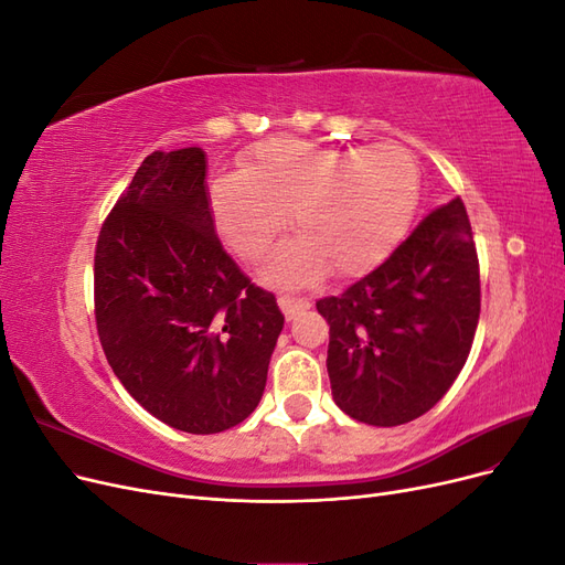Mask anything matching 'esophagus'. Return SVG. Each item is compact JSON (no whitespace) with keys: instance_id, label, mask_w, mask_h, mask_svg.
I'll return each mask as SVG.
<instances>
[{"instance_id":"obj_1","label":"esophagus","mask_w":565,"mask_h":565,"mask_svg":"<svg viewBox=\"0 0 565 565\" xmlns=\"http://www.w3.org/2000/svg\"><path fill=\"white\" fill-rule=\"evenodd\" d=\"M278 306H280V311L285 313V318H287V320H292V318H297L301 311L309 309L311 301H309V299H303V297L280 295V297H278Z\"/></svg>"}]
</instances>
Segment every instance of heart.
<instances>
[{
  "label": "heart",
  "mask_w": 565,
  "mask_h": 565,
  "mask_svg": "<svg viewBox=\"0 0 565 565\" xmlns=\"http://www.w3.org/2000/svg\"><path fill=\"white\" fill-rule=\"evenodd\" d=\"M417 158L401 143L330 148L299 139L256 146L241 177L212 183V214L226 245L254 264L292 221L299 243L273 259L278 282H309L324 270L355 278L401 243L419 202Z\"/></svg>",
  "instance_id": "b5f03b06"
}]
</instances>
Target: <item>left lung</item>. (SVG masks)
<instances>
[{"label": "left lung", "instance_id": "8db88e82", "mask_svg": "<svg viewBox=\"0 0 565 565\" xmlns=\"http://www.w3.org/2000/svg\"><path fill=\"white\" fill-rule=\"evenodd\" d=\"M316 309L330 324L332 396L349 417L398 426L429 413L465 367L481 313L465 202L426 214L384 264Z\"/></svg>", "mask_w": 565, "mask_h": 565}]
</instances>
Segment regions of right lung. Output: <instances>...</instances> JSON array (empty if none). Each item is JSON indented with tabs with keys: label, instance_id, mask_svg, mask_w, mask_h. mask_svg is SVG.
<instances>
[{
	"label": "right lung",
	"instance_id": "right-lung-1",
	"mask_svg": "<svg viewBox=\"0 0 565 565\" xmlns=\"http://www.w3.org/2000/svg\"><path fill=\"white\" fill-rule=\"evenodd\" d=\"M204 152H150L100 226L94 313L122 386L185 434L247 419L285 316L221 245Z\"/></svg>",
	"mask_w": 565,
	"mask_h": 565
}]
</instances>
